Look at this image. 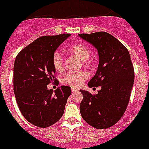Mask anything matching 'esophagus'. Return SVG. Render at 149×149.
Masks as SVG:
<instances>
[{
    "label": "esophagus",
    "mask_w": 149,
    "mask_h": 149,
    "mask_svg": "<svg viewBox=\"0 0 149 149\" xmlns=\"http://www.w3.org/2000/svg\"><path fill=\"white\" fill-rule=\"evenodd\" d=\"M71 91H72V92H75V91H78V89L75 88V87H72V88H71Z\"/></svg>",
    "instance_id": "34e87169"
}]
</instances>
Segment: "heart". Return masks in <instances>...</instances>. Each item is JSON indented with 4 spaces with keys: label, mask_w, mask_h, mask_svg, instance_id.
<instances>
[{
    "label": "heart",
    "mask_w": 149,
    "mask_h": 149,
    "mask_svg": "<svg viewBox=\"0 0 149 149\" xmlns=\"http://www.w3.org/2000/svg\"><path fill=\"white\" fill-rule=\"evenodd\" d=\"M67 51L73 55L76 56L85 66L91 65L90 57L91 50L88 46L83 43H74L67 48ZM52 64L57 72H62L64 68L63 57L58 52H54L52 56ZM88 74L86 71H79L74 73H66L62 78V83L72 87H79L85 80L87 79Z\"/></svg>",
    "instance_id": "heart-1"
}]
</instances>
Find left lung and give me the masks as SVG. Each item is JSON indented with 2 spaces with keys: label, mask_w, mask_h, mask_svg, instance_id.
Segmentation results:
<instances>
[{
  "label": "left lung",
  "mask_w": 149,
  "mask_h": 149,
  "mask_svg": "<svg viewBox=\"0 0 149 149\" xmlns=\"http://www.w3.org/2000/svg\"><path fill=\"white\" fill-rule=\"evenodd\" d=\"M98 50L100 63L88 86L101 87L97 95L80 90L83 95L80 113L83 120L98 129L107 128L119 121L127 109L134 84V68L127 49L106 32L79 33Z\"/></svg>",
  "instance_id": "1"
}]
</instances>
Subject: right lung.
<instances>
[{
    "label": "right lung",
    "instance_id": "obj_1",
    "mask_svg": "<svg viewBox=\"0 0 149 149\" xmlns=\"http://www.w3.org/2000/svg\"><path fill=\"white\" fill-rule=\"evenodd\" d=\"M70 33L42 36L22 49L13 66V91L19 109L26 120L47 127L62 118L71 94L68 86L53 90L47 85L57 81L52 56Z\"/></svg>",
    "mask_w": 149,
    "mask_h": 149
}]
</instances>
